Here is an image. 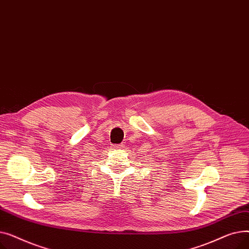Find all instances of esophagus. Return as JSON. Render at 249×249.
I'll list each match as a JSON object with an SVG mask.
<instances>
[{"label": "esophagus", "instance_id": "obj_1", "mask_svg": "<svg viewBox=\"0 0 249 249\" xmlns=\"http://www.w3.org/2000/svg\"><path fill=\"white\" fill-rule=\"evenodd\" d=\"M113 147H114L115 149H118V148H120V149H121V148H123V147H124V145H123V144H114V145H113Z\"/></svg>", "mask_w": 249, "mask_h": 249}]
</instances>
